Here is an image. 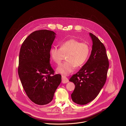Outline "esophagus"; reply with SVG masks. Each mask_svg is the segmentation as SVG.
I'll use <instances>...</instances> for the list:
<instances>
[{
  "label": "esophagus",
  "mask_w": 126,
  "mask_h": 126,
  "mask_svg": "<svg viewBox=\"0 0 126 126\" xmlns=\"http://www.w3.org/2000/svg\"><path fill=\"white\" fill-rule=\"evenodd\" d=\"M62 82L63 83H67L69 81L68 79L65 76L62 75Z\"/></svg>",
  "instance_id": "esophagus-1"
}]
</instances>
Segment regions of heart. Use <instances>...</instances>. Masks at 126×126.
<instances>
[{
	"mask_svg": "<svg viewBox=\"0 0 126 126\" xmlns=\"http://www.w3.org/2000/svg\"><path fill=\"white\" fill-rule=\"evenodd\" d=\"M90 47L86 43H81L71 39L63 42L60 48L56 47L50 49V54L54 62L60 64L67 54L66 61L57 69V72L68 75L75 70L76 66H82L87 61L90 53Z\"/></svg>",
	"mask_w": 126,
	"mask_h": 126,
	"instance_id": "b5f03b06",
	"label": "heart"
}]
</instances>
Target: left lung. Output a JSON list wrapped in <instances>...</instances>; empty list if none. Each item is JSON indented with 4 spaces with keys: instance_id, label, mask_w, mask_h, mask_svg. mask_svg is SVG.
<instances>
[{
    "instance_id": "obj_1",
    "label": "left lung",
    "mask_w": 126,
    "mask_h": 126,
    "mask_svg": "<svg viewBox=\"0 0 126 126\" xmlns=\"http://www.w3.org/2000/svg\"><path fill=\"white\" fill-rule=\"evenodd\" d=\"M89 35L93 42L90 57L69 79L75 85L72 100L79 105H85L97 96L105 83L109 66L105 46L93 34Z\"/></svg>"
}]
</instances>
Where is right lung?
<instances>
[{"label":"right lung","instance_id":"1","mask_svg":"<svg viewBox=\"0 0 126 126\" xmlns=\"http://www.w3.org/2000/svg\"><path fill=\"white\" fill-rule=\"evenodd\" d=\"M56 34L47 30L36 31L23 42L19 53L18 73L23 87L34 103L50 102L62 81L50 64V51Z\"/></svg>","mask_w":126,"mask_h":126}]
</instances>
